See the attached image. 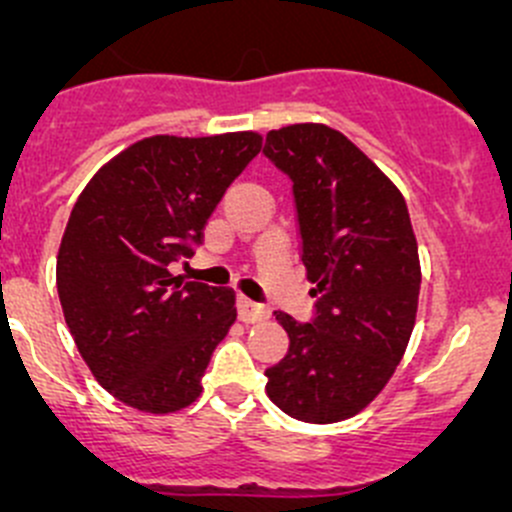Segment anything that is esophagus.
Listing matches in <instances>:
<instances>
[{
	"label": "esophagus",
	"instance_id": "esophagus-1",
	"mask_svg": "<svg viewBox=\"0 0 512 512\" xmlns=\"http://www.w3.org/2000/svg\"><path fill=\"white\" fill-rule=\"evenodd\" d=\"M237 317H240V322H245V324H255V322H262V319L270 317V309L262 307V304H257V302H252V299L240 297L237 299Z\"/></svg>",
	"mask_w": 512,
	"mask_h": 512
}]
</instances>
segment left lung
Listing matches in <instances>:
<instances>
[{
	"instance_id": "obj_1",
	"label": "left lung",
	"mask_w": 512,
	"mask_h": 512,
	"mask_svg": "<svg viewBox=\"0 0 512 512\" xmlns=\"http://www.w3.org/2000/svg\"><path fill=\"white\" fill-rule=\"evenodd\" d=\"M265 156L294 183L319 299L312 324L275 312L289 352L265 371V391L297 421L337 423L384 391L409 347L421 289L409 208L389 175L324 123L270 131Z\"/></svg>"
}]
</instances>
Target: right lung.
<instances>
[{
	"instance_id": "add662e5",
	"label": "right lung",
	"mask_w": 512,
	"mask_h": 512,
	"mask_svg": "<svg viewBox=\"0 0 512 512\" xmlns=\"http://www.w3.org/2000/svg\"><path fill=\"white\" fill-rule=\"evenodd\" d=\"M262 151L255 131L151 136L103 163L76 200L56 257L66 327L94 379L143 414H175L237 319L235 292L183 282L232 180Z\"/></svg>"
}]
</instances>
